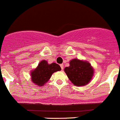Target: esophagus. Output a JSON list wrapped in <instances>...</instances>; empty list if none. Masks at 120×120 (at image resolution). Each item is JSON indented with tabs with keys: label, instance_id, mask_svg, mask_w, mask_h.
I'll return each mask as SVG.
<instances>
[{
	"label": "esophagus",
	"instance_id": "esophagus-1",
	"mask_svg": "<svg viewBox=\"0 0 120 120\" xmlns=\"http://www.w3.org/2000/svg\"><path fill=\"white\" fill-rule=\"evenodd\" d=\"M60 66H61V69L63 70V69H64V65H63V64H60Z\"/></svg>",
	"mask_w": 120,
	"mask_h": 120
}]
</instances>
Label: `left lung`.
Listing matches in <instances>:
<instances>
[{
    "label": "left lung",
    "mask_w": 120,
    "mask_h": 120,
    "mask_svg": "<svg viewBox=\"0 0 120 120\" xmlns=\"http://www.w3.org/2000/svg\"><path fill=\"white\" fill-rule=\"evenodd\" d=\"M64 71L71 82L77 86L87 84L94 75V69L89 62L77 59L70 61V66L65 67Z\"/></svg>",
    "instance_id": "1"
}]
</instances>
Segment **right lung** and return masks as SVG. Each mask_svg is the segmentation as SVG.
Segmentation results:
<instances>
[{
	"label": "right lung",
	"instance_id": "right-lung-1",
	"mask_svg": "<svg viewBox=\"0 0 120 120\" xmlns=\"http://www.w3.org/2000/svg\"><path fill=\"white\" fill-rule=\"evenodd\" d=\"M61 70V67L58 64L53 62L49 64L47 61L43 60L31 73V80L36 85L42 86L49 80L53 73Z\"/></svg>",
	"mask_w": 120,
	"mask_h": 120
}]
</instances>
